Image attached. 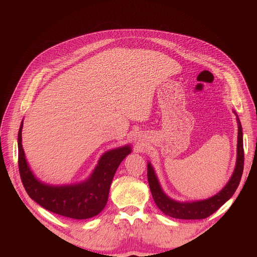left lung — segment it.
I'll use <instances>...</instances> for the list:
<instances>
[{"label":"left lung","instance_id":"1","mask_svg":"<svg viewBox=\"0 0 257 257\" xmlns=\"http://www.w3.org/2000/svg\"><path fill=\"white\" fill-rule=\"evenodd\" d=\"M238 121V145H237V163L235 167V172L232 174L230 180L225 185V188L217 193L216 195L210 197L205 200L193 201V203H178L173 199L167 197L164 192L162 191L158 178L154 174V170L149 163L148 164V182L151 190L152 197L154 203L162 210L166 215L175 217V219L181 220H201L206 219L209 215L214 213L217 209L234 195L239 182L241 180V176L243 173V163H244V153H243V139H242V127L239 119Z\"/></svg>","mask_w":257,"mask_h":257}]
</instances>
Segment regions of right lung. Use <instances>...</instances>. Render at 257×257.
<instances>
[{
    "instance_id": "add662e5",
    "label": "right lung",
    "mask_w": 257,
    "mask_h": 257,
    "mask_svg": "<svg viewBox=\"0 0 257 257\" xmlns=\"http://www.w3.org/2000/svg\"><path fill=\"white\" fill-rule=\"evenodd\" d=\"M23 122L18 132V166L23 186L38 205L49 211L75 220L97 215L106 206L110 184L120 163L131 153L125 146L106 152L85 182L67 186H50L40 182L28 166L21 144Z\"/></svg>"
}]
</instances>
